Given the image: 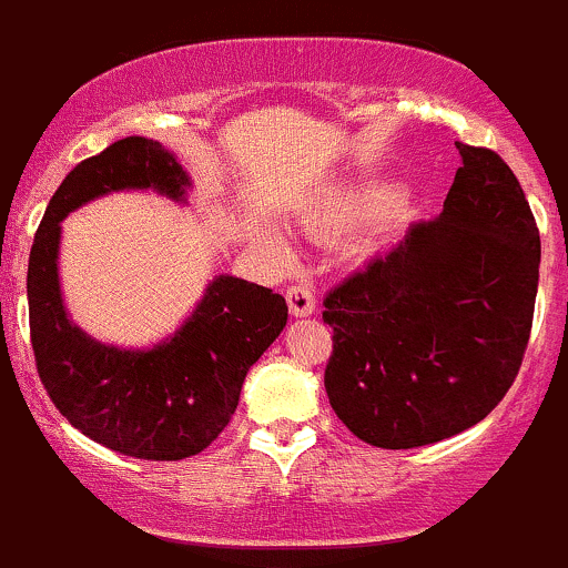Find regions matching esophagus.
<instances>
[{
  "label": "esophagus",
  "mask_w": 568,
  "mask_h": 568,
  "mask_svg": "<svg viewBox=\"0 0 568 568\" xmlns=\"http://www.w3.org/2000/svg\"><path fill=\"white\" fill-rule=\"evenodd\" d=\"M285 300H288L291 315H310L315 310L313 291H310L307 285H302V283L288 285V291H285Z\"/></svg>",
  "instance_id": "esophagus-1"
}]
</instances>
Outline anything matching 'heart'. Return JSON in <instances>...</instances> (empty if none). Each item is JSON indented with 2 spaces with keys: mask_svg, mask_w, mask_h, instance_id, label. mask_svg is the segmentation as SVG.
<instances>
[{
  "mask_svg": "<svg viewBox=\"0 0 568 568\" xmlns=\"http://www.w3.org/2000/svg\"><path fill=\"white\" fill-rule=\"evenodd\" d=\"M354 209H356L354 204H348V206H339L337 212H334V220H339V217H348V214L354 212Z\"/></svg>",
  "mask_w": 568,
  "mask_h": 568,
  "instance_id": "1",
  "label": "heart"
}]
</instances>
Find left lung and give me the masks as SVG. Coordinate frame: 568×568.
Masks as SVG:
<instances>
[{
  "label": "left lung",
  "instance_id": "obj_1",
  "mask_svg": "<svg viewBox=\"0 0 568 568\" xmlns=\"http://www.w3.org/2000/svg\"><path fill=\"white\" fill-rule=\"evenodd\" d=\"M444 214L324 296L334 414L364 444L416 449L481 422L528 348L541 242L509 165L457 141Z\"/></svg>",
  "mask_w": 568,
  "mask_h": 568
}]
</instances>
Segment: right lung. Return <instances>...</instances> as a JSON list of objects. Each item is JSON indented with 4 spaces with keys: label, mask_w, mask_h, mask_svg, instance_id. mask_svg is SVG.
Segmentation results:
<instances>
[{
    "label": "right lung",
    "mask_w": 568,
    "mask_h": 568,
    "mask_svg": "<svg viewBox=\"0 0 568 568\" xmlns=\"http://www.w3.org/2000/svg\"><path fill=\"white\" fill-rule=\"evenodd\" d=\"M124 187L182 199L187 174L163 143L130 135L64 176L29 253L34 364L59 414L94 444L139 459H184L204 452L229 425L244 375L283 332L288 304L264 285L217 277L171 343L152 351L94 343L70 324L59 296V220Z\"/></svg>",
    "instance_id": "1"
}]
</instances>
